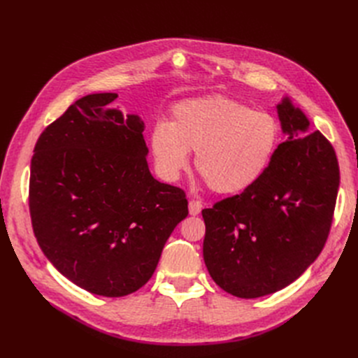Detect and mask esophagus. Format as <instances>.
<instances>
[{"instance_id":"esophagus-1","label":"esophagus","mask_w":358,"mask_h":358,"mask_svg":"<svg viewBox=\"0 0 358 358\" xmlns=\"http://www.w3.org/2000/svg\"><path fill=\"white\" fill-rule=\"evenodd\" d=\"M201 203L200 201H197V200H191L189 201V204H188V209H189V215H192V216H196V215H199L200 212H201Z\"/></svg>"}]
</instances>
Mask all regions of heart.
Segmentation results:
<instances>
[{"label": "heart", "mask_w": 358, "mask_h": 358, "mask_svg": "<svg viewBox=\"0 0 358 358\" xmlns=\"http://www.w3.org/2000/svg\"><path fill=\"white\" fill-rule=\"evenodd\" d=\"M280 138L279 121L227 96L189 100L150 131L159 170L176 178L196 154V169L218 194H239L264 175Z\"/></svg>", "instance_id": "heart-1"}]
</instances>
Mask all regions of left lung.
<instances>
[{
	"label": "left lung",
	"instance_id": "obj_1",
	"mask_svg": "<svg viewBox=\"0 0 358 358\" xmlns=\"http://www.w3.org/2000/svg\"><path fill=\"white\" fill-rule=\"evenodd\" d=\"M282 133L264 175L239 196L203 209V258L224 291L257 299L285 288L315 262L326 245L339 164L334 149L284 96L278 106Z\"/></svg>",
	"mask_w": 358,
	"mask_h": 358
}]
</instances>
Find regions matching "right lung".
I'll use <instances>...</instances> for the list:
<instances>
[{"instance_id": "1", "label": "right lung", "mask_w": 358, "mask_h": 358, "mask_svg": "<svg viewBox=\"0 0 358 358\" xmlns=\"http://www.w3.org/2000/svg\"><path fill=\"white\" fill-rule=\"evenodd\" d=\"M90 94L38 137L31 159L32 230L73 284L122 297L152 278L175 227L188 215L180 188L149 171L145 124Z\"/></svg>"}]
</instances>
